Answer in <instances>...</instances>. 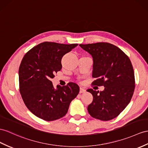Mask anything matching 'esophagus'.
Listing matches in <instances>:
<instances>
[{"label": "esophagus", "instance_id": "34e87169", "mask_svg": "<svg viewBox=\"0 0 148 148\" xmlns=\"http://www.w3.org/2000/svg\"><path fill=\"white\" fill-rule=\"evenodd\" d=\"M80 93H84V92H85V90L84 89V88H80Z\"/></svg>", "mask_w": 148, "mask_h": 148}]
</instances>
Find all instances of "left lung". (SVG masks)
I'll use <instances>...</instances> for the list:
<instances>
[{"label": "left lung", "instance_id": "obj_1", "mask_svg": "<svg viewBox=\"0 0 148 148\" xmlns=\"http://www.w3.org/2000/svg\"><path fill=\"white\" fill-rule=\"evenodd\" d=\"M93 57L92 85L103 91L88 89L93 101L88 106L90 116L101 121L117 117L130 102L135 89L134 69L130 59L118 47L109 42L79 45Z\"/></svg>", "mask_w": 148, "mask_h": 148}]
</instances>
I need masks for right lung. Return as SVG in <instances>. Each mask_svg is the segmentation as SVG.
<instances>
[{"label": "right lung", "instance_id": "obj_1", "mask_svg": "<svg viewBox=\"0 0 148 148\" xmlns=\"http://www.w3.org/2000/svg\"><path fill=\"white\" fill-rule=\"evenodd\" d=\"M78 44L43 42L27 51L19 68V92L31 112L46 121L63 117L70 102L79 93V86L73 82L53 87L51 79L62 68V59Z\"/></svg>", "mask_w": 148, "mask_h": 148}]
</instances>
